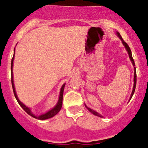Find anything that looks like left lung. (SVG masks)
<instances>
[{"mask_svg": "<svg viewBox=\"0 0 148 148\" xmlns=\"http://www.w3.org/2000/svg\"><path fill=\"white\" fill-rule=\"evenodd\" d=\"M116 34H117V36H118L119 37V38H120L121 40V41H122V42H123V45L125 46V47L126 50H127V52H128V54H129V57H130V60H131L132 63L133 65H134V66H135L134 60V59H133V58H132V51H131V49H130V48L129 46H128V45H127V42H125V41H124V40H123V39L122 38L121 36L120 35V34H119V32H117V33H116ZM134 87H133V90H132V94H131L130 98V100H129V101H130V99H132V97L133 94H134V91H135V88H136V67H134ZM85 107H86V108H88V110H89V111H90V112H92V114H93L96 115V116H99V117H103L102 116L99 114V113L97 112H95V111H94V110H93L90 109V108H88V107H87L86 106H85Z\"/></svg>", "mask_w": 148, "mask_h": 148, "instance_id": "left-lung-1", "label": "left lung"}]
</instances>
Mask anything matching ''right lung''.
I'll list each match as a JSON object with an SVG mask.
<instances>
[{"label":"right lung","mask_w":148,"mask_h":148,"mask_svg":"<svg viewBox=\"0 0 148 148\" xmlns=\"http://www.w3.org/2000/svg\"><path fill=\"white\" fill-rule=\"evenodd\" d=\"M14 53H15V48H14ZM14 58V54L13 58H12V64H11V70H12V88H13V91H14V96H15V98H16V100H17V101H18V104L20 105L21 108H22L28 114L30 115V116H32L34 117V118L37 119H39V120H45V119L51 118V117L54 116L55 115L57 114L58 113V112L60 111V109H61V108H62V105H63V91H64V88H65V83H64V84L63 85V86H62L61 89H60V95H59V99H58V103H57V104L56 105V106H55L54 108H53L52 109H51V110H49V111H48L47 113L39 115V116H36V115H34V114H33L32 113L31 110H30L29 108H27V107L26 106H25V105L23 104V103L22 102H21L20 100H19L18 99L16 92V90H15V88H14V80H13V72H12V69H13Z\"/></svg>","instance_id":"add662e5"}]
</instances>
